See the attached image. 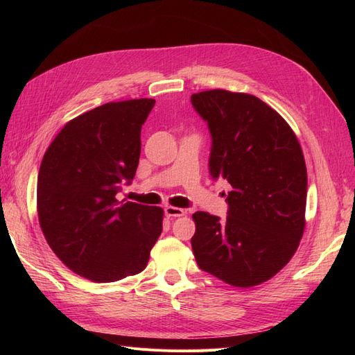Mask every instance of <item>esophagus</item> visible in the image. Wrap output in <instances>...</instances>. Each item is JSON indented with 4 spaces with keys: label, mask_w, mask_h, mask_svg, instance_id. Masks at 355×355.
<instances>
[{
    "label": "esophagus",
    "mask_w": 355,
    "mask_h": 355,
    "mask_svg": "<svg viewBox=\"0 0 355 355\" xmlns=\"http://www.w3.org/2000/svg\"><path fill=\"white\" fill-rule=\"evenodd\" d=\"M164 211H166V214H167L168 218H180V216H184V214L187 213L184 209L175 207V206H167L164 209Z\"/></svg>",
    "instance_id": "obj_1"
}]
</instances>
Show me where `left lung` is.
<instances>
[{
  "instance_id": "8db88e82",
  "label": "left lung",
  "mask_w": 355,
  "mask_h": 355,
  "mask_svg": "<svg viewBox=\"0 0 355 355\" xmlns=\"http://www.w3.org/2000/svg\"><path fill=\"white\" fill-rule=\"evenodd\" d=\"M211 133L210 173L228 180V216L196 211L192 252L202 271L234 287L272 278L305 231L306 166L284 118L259 98L228 90L194 93Z\"/></svg>"
}]
</instances>
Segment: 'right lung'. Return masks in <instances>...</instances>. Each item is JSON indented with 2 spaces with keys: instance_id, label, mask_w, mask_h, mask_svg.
<instances>
[{
  "instance_id": "add662e5",
  "label": "right lung",
  "mask_w": 355,
  "mask_h": 355,
  "mask_svg": "<svg viewBox=\"0 0 355 355\" xmlns=\"http://www.w3.org/2000/svg\"><path fill=\"white\" fill-rule=\"evenodd\" d=\"M154 99L110 102L72 118L42 157L37 211L51 250L71 271L112 283L144 271L164 210L115 198L135 178Z\"/></svg>"
}]
</instances>
